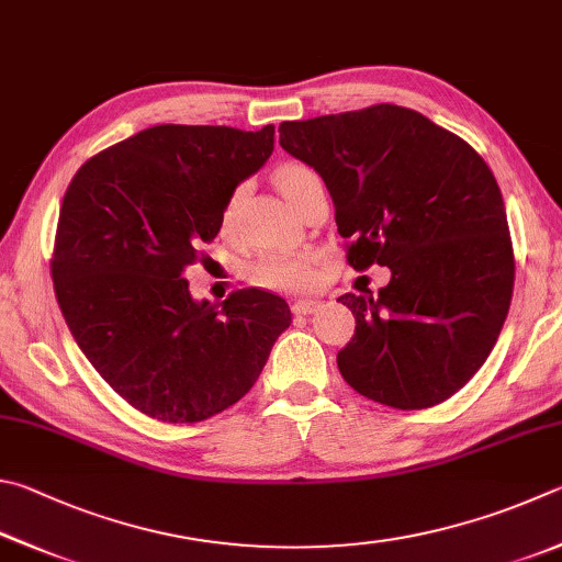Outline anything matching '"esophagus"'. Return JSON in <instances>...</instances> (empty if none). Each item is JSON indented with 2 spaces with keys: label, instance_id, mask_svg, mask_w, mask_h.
I'll return each mask as SVG.
<instances>
[{
  "label": "esophagus",
  "instance_id": "obj_1",
  "mask_svg": "<svg viewBox=\"0 0 562 562\" xmlns=\"http://www.w3.org/2000/svg\"><path fill=\"white\" fill-rule=\"evenodd\" d=\"M318 306H321L318 301H296L291 306V311H293V316H311V313L318 311Z\"/></svg>",
  "mask_w": 562,
  "mask_h": 562
}]
</instances>
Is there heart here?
Returning <instances> with one entry per match:
<instances>
[{
    "instance_id": "b5f03b06",
    "label": "heart",
    "mask_w": 562,
    "mask_h": 562,
    "mask_svg": "<svg viewBox=\"0 0 562 562\" xmlns=\"http://www.w3.org/2000/svg\"><path fill=\"white\" fill-rule=\"evenodd\" d=\"M321 180L316 170H311L308 165L301 162H283L276 167L273 172V184L276 190L281 192L283 200H286L293 210H296L303 192L308 190V184ZM241 190H236L226 196L222 206V229H229L234 220L236 204H239ZM246 279H249L254 286L266 289V291H281V293H299L308 291L313 283H316V254L311 251H296V254H261L259 259H254L246 266Z\"/></svg>"
}]
</instances>
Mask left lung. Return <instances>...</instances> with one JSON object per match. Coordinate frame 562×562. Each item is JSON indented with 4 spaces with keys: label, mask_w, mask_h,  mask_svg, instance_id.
I'll return each mask as SVG.
<instances>
[{
    "label": "left lung",
    "mask_w": 562,
    "mask_h": 562,
    "mask_svg": "<svg viewBox=\"0 0 562 562\" xmlns=\"http://www.w3.org/2000/svg\"><path fill=\"white\" fill-rule=\"evenodd\" d=\"M336 206L348 263L387 266L378 293L340 296L356 336L338 370L362 397L397 409L449 400L494 350L514 296V246L494 172L459 135L409 108L279 125Z\"/></svg>",
    "instance_id": "obj_1"
}]
</instances>
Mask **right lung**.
Returning <instances> with one entry per match:
<instances>
[{"mask_svg":"<svg viewBox=\"0 0 562 562\" xmlns=\"http://www.w3.org/2000/svg\"><path fill=\"white\" fill-rule=\"evenodd\" d=\"M273 125H155L93 155L64 194L52 259L78 348L143 415L192 425L259 380L291 308L261 289L190 296L184 269L222 229L236 184L273 153Z\"/></svg>","mask_w":562,"mask_h":562,"instance_id":"obj_1","label":"right lung"}]
</instances>
